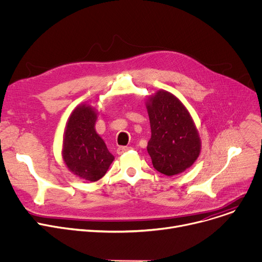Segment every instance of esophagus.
Returning <instances> with one entry per match:
<instances>
[{
  "instance_id": "34e87169",
  "label": "esophagus",
  "mask_w": 262,
  "mask_h": 262,
  "mask_svg": "<svg viewBox=\"0 0 262 262\" xmlns=\"http://www.w3.org/2000/svg\"><path fill=\"white\" fill-rule=\"evenodd\" d=\"M130 149H131L130 147H119V148H117V153L118 155H122V153L129 151Z\"/></svg>"
}]
</instances>
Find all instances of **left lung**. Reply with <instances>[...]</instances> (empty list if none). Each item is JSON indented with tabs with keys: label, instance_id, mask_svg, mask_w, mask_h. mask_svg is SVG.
I'll use <instances>...</instances> for the list:
<instances>
[{
	"label": "left lung",
	"instance_id": "8db88e82",
	"mask_svg": "<svg viewBox=\"0 0 262 262\" xmlns=\"http://www.w3.org/2000/svg\"><path fill=\"white\" fill-rule=\"evenodd\" d=\"M146 107L151 127L147 151L153 167L168 177L184 172L201 152V138L187 107L165 90L148 96Z\"/></svg>",
	"mask_w": 262,
	"mask_h": 262
}]
</instances>
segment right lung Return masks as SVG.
Here are the masks:
<instances>
[{"label":"right lung","instance_id":"add662e5","mask_svg":"<svg viewBox=\"0 0 262 262\" xmlns=\"http://www.w3.org/2000/svg\"><path fill=\"white\" fill-rule=\"evenodd\" d=\"M97 115L93 105L85 102L77 105L68 118L61 151L69 170L89 182L100 180L114 161L95 130Z\"/></svg>","mask_w":262,"mask_h":262}]
</instances>
